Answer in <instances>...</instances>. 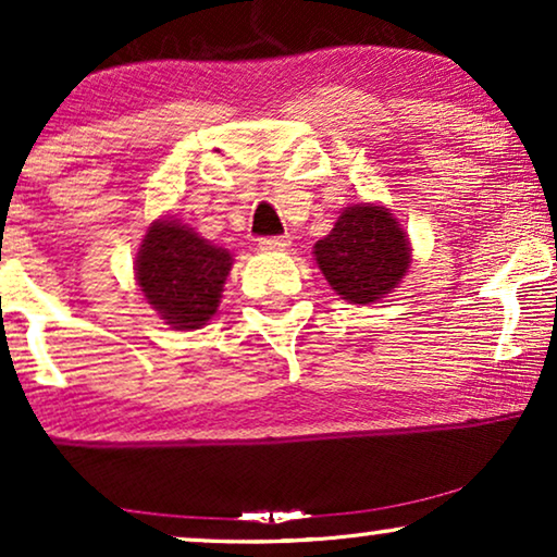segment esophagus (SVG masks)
Returning a JSON list of instances; mask_svg holds the SVG:
<instances>
[{
    "label": "esophagus",
    "instance_id": "34e87169",
    "mask_svg": "<svg viewBox=\"0 0 557 557\" xmlns=\"http://www.w3.org/2000/svg\"><path fill=\"white\" fill-rule=\"evenodd\" d=\"M288 246H292L288 235H269V238L258 240V248L261 250H286Z\"/></svg>",
    "mask_w": 557,
    "mask_h": 557
}]
</instances>
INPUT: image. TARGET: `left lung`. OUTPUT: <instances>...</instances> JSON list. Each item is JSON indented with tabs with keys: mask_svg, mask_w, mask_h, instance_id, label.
Segmentation results:
<instances>
[{
	"mask_svg": "<svg viewBox=\"0 0 557 557\" xmlns=\"http://www.w3.org/2000/svg\"><path fill=\"white\" fill-rule=\"evenodd\" d=\"M319 271L349 304H372L391 294L408 273L410 243L383 205L342 210L330 235L314 243Z\"/></svg>",
	"mask_w": 557,
	"mask_h": 557,
	"instance_id": "1",
	"label": "left lung"
}]
</instances>
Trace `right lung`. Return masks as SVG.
Instances as JSON below:
<instances>
[{"label":"right lung","instance_id":"add662e5","mask_svg":"<svg viewBox=\"0 0 557 557\" xmlns=\"http://www.w3.org/2000/svg\"><path fill=\"white\" fill-rule=\"evenodd\" d=\"M231 269L233 256L225 248L170 218L149 225L134 265L151 309L172 330H200L210 322Z\"/></svg>","mask_w":557,"mask_h":557}]
</instances>
